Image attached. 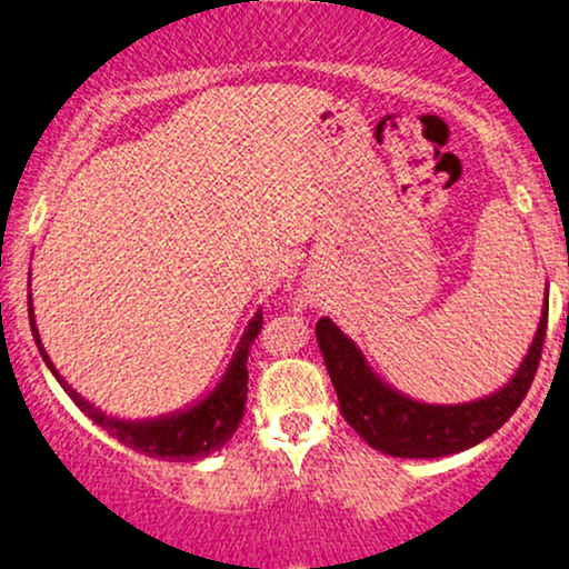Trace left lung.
I'll return each instance as SVG.
<instances>
[{
	"mask_svg": "<svg viewBox=\"0 0 569 569\" xmlns=\"http://www.w3.org/2000/svg\"><path fill=\"white\" fill-rule=\"evenodd\" d=\"M546 323L548 299L530 350L516 375L495 393L466 403H426L396 390L369 367L361 348L348 335H342L331 318H321L316 323V337L337 390L339 409L350 428L382 455L433 460V457L466 452L506 426L538 371Z\"/></svg>",
	"mask_w": 569,
	"mask_h": 569,
	"instance_id": "8db88e82",
	"label": "left lung"
}]
</instances>
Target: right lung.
<instances>
[{
    "label": "right lung",
    "instance_id": "1",
    "mask_svg": "<svg viewBox=\"0 0 569 569\" xmlns=\"http://www.w3.org/2000/svg\"><path fill=\"white\" fill-rule=\"evenodd\" d=\"M29 321L44 363L53 371V377L61 382V388L67 390L71 401H74L96 426H101L109 436H114L117 441L136 449V452L158 457V460H198V457H208L224 447V443L232 439L234 430H238L240 420H243L248 393V350H251L253 339H257L259 329H262V310L248 321L243 337H240L238 348L232 352L230 367L221 375V380L211 393L202 396L200 401L189 403L184 409H176L171 415L162 417H149V420H122V417L107 415V411H101L90 401H84V398L58 375L53 361H50V356L42 348V339H39L34 323V307H31V293Z\"/></svg>",
    "mask_w": 569,
    "mask_h": 569
}]
</instances>
